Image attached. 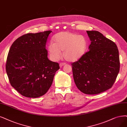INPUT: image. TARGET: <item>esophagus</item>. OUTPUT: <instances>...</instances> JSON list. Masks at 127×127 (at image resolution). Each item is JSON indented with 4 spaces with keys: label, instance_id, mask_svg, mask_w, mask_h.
<instances>
[{
    "label": "esophagus",
    "instance_id": "esophagus-1",
    "mask_svg": "<svg viewBox=\"0 0 127 127\" xmlns=\"http://www.w3.org/2000/svg\"><path fill=\"white\" fill-rule=\"evenodd\" d=\"M65 64V63H64V62H61L60 64V67H62L63 65H64Z\"/></svg>",
    "mask_w": 127,
    "mask_h": 127
}]
</instances>
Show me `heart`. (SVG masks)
I'll return each mask as SVG.
<instances>
[{"label":"heart","mask_w":127,"mask_h":127,"mask_svg":"<svg viewBox=\"0 0 127 127\" xmlns=\"http://www.w3.org/2000/svg\"><path fill=\"white\" fill-rule=\"evenodd\" d=\"M49 44L48 50L50 57L54 60H59L61 51L65 59L69 62H75L80 59L85 53L87 42L84 37L68 31L56 33Z\"/></svg>","instance_id":"obj_1"}]
</instances>
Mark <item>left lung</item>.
Instances as JSON below:
<instances>
[{"label": "left lung", "mask_w": 127, "mask_h": 127, "mask_svg": "<svg viewBox=\"0 0 127 127\" xmlns=\"http://www.w3.org/2000/svg\"><path fill=\"white\" fill-rule=\"evenodd\" d=\"M91 41L89 50L71 64L78 90L95 95L110 88L120 69L119 51L114 42L97 31H87Z\"/></svg>", "instance_id": "1"}]
</instances>
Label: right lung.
<instances>
[{"label": "right lung", "mask_w": 127, "mask_h": 127, "mask_svg": "<svg viewBox=\"0 0 127 127\" xmlns=\"http://www.w3.org/2000/svg\"><path fill=\"white\" fill-rule=\"evenodd\" d=\"M52 31L27 33L14 41L8 54L6 69L9 82L23 96L44 95L53 83L59 64L50 61L45 49Z\"/></svg>", "instance_id": "obj_1"}]
</instances>
